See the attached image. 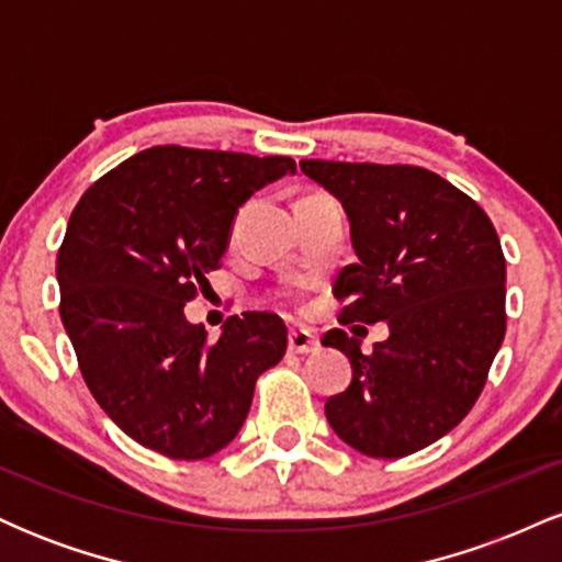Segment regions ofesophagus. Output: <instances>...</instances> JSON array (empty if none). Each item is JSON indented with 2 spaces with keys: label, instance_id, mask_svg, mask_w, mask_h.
<instances>
[{
  "label": "esophagus",
  "instance_id": "34e87169",
  "mask_svg": "<svg viewBox=\"0 0 562 562\" xmlns=\"http://www.w3.org/2000/svg\"><path fill=\"white\" fill-rule=\"evenodd\" d=\"M319 340L317 335L303 330V327H295V330H290L288 335V351L290 353H312L317 351Z\"/></svg>",
  "mask_w": 562,
  "mask_h": 562
}]
</instances>
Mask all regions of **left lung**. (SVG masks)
<instances>
[{
	"label": "left lung",
	"instance_id": "left-lung-1",
	"mask_svg": "<svg viewBox=\"0 0 562 562\" xmlns=\"http://www.w3.org/2000/svg\"><path fill=\"white\" fill-rule=\"evenodd\" d=\"M301 171L340 200L357 263L335 280L344 325H389L362 340L330 330L351 385L325 404L340 441L396 460L447 436L486 383L505 338V256L481 205L417 166L301 160ZM359 327V325H357Z\"/></svg>",
	"mask_w": 562,
	"mask_h": 562
}]
</instances>
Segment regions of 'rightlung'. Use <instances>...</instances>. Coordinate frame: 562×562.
I'll list each match as a JSON object with an SVG mask.
<instances>
[{"instance_id": "add662e5", "label": "right lung", "mask_w": 562, "mask_h": 562, "mask_svg": "<svg viewBox=\"0 0 562 562\" xmlns=\"http://www.w3.org/2000/svg\"><path fill=\"white\" fill-rule=\"evenodd\" d=\"M285 156L142 150L83 192L57 254L60 319L105 415L142 447L205 460L240 434L256 378L288 348L277 314L245 312L218 340L184 303L229 248L237 211Z\"/></svg>"}]
</instances>
